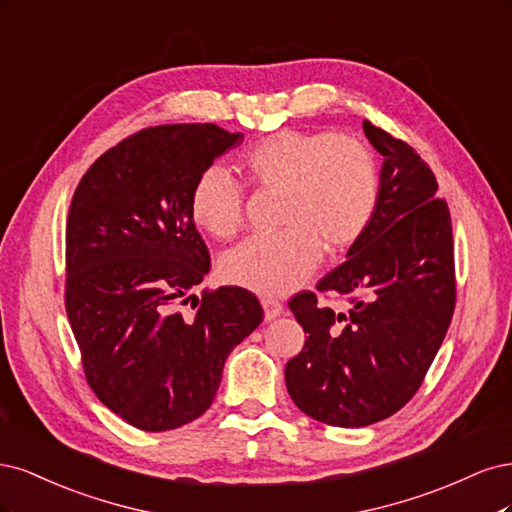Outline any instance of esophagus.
<instances>
[{
  "label": "esophagus",
  "mask_w": 512,
  "mask_h": 512,
  "mask_svg": "<svg viewBox=\"0 0 512 512\" xmlns=\"http://www.w3.org/2000/svg\"><path fill=\"white\" fill-rule=\"evenodd\" d=\"M261 306H263V315H266V321H274L276 317L283 315V304H280L278 300L263 298Z\"/></svg>",
  "instance_id": "1"
}]
</instances>
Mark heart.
Wrapping results in <instances>:
<instances>
[{
  "instance_id": "b5f03b06",
  "label": "heart",
  "mask_w": 512,
  "mask_h": 512,
  "mask_svg": "<svg viewBox=\"0 0 512 512\" xmlns=\"http://www.w3.org/2000/svg\"><path fill=\"white\" fill-rule=\"evenodd\" d=\"M238 172L259 189H283L278 234L253 236L221 263L229 285L261 295H285L317 270L321 246L344 253L366 234L378 200L381 172L372 148L329 131L283 129L238 157ZM193 221L214 238H234L244 223V189L223 168L210 166L189 195Z\"/></svg>"
}]
</instances>
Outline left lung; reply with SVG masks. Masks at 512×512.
<instances>
[{
	"label": "left lung",
	"instance_id": "8db88e82",
	"mask_svg": "<svg viewBox=\"0 0 512 512\" xmlns=\"http://www.w3.org/2000/svg\"><path fill=\"white\" fill-rule=\"evenodd\" d=\"M383 155L381 200L366 234L317 289L344 295L346 310L304 291L289 308L308 334L287 361L291 400L308 417L366 427L398 412L421 387L455 310L449 206L415 148L364 121Z\"/></svg>",
	"mask_w": 512,
	"mask_h": 512
}]
</instances>
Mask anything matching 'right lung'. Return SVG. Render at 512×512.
Returning <instances> with one entry per match:
<instances>
[{
	"label": "right lung",
	"instance_id": "right-lung-1",
	"mask_svg": "<svg viewBox=\"0 0 512 512\" xmlns=\"http://www.w3.org/2000/svg\"><path fill=\"white\" fill-rule=\"evenodd\" d=\"M242 140L212 123L142 129L97 159L72 197L65 310L91 389L138 430L204 415L227 355L263 321L242 287L193 293L210 255L189 212L191 187ZM189 301L196 312L185 318Z\"/></svg>",
	"mask_w": 512,
	"mask_h": 512
}]
</instances>
